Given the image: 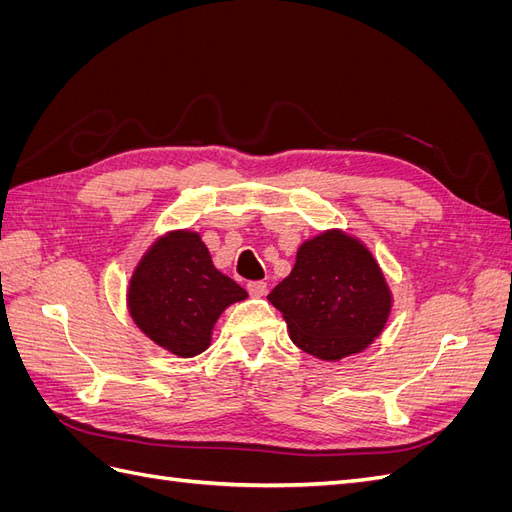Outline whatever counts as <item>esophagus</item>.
Here are the masks:
<instances>
[{"instance_id": "esophagus-1", "label": "esophagus", "mask_w": 512, "mask_h": 512, "mask_svg": "<svg viewBox=\"0 0 512 512\" xmlns=\"http://www.w3.org/2000/svg\"><path fill=\"white\" fill-rule=\"evenodd\" d=\"M247 292H250V297L260 299V297H265V294H267V284L265 282H250V284H247Z\"/></svg>"}]
</instances>
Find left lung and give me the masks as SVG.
<instances>
[{
	"label": "left lung",
	"instance_id": "1",
	"mask_svg": "<svg viewBox=\"0 0 512 512\" xmlns=\"http://www.w3.org/2000/svg\"><path fill=\"white\" fill-rule=\"evenodd\" d=\"M269 301L280 309L292 342L322 361L365 350L384 329L391 292L365 245L324 232L299 247L292 273Z\"/></svg>",
	"mask_w": 512,
	"mask_h": 512
}]
</instances>
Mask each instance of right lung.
I'll return each instance as SVG.
<instances>
[{"instance_id":"right-lung-1","label":"right lung","mask_w":512,"mask_h":512,"mask_svg":"<svg viewBox=\"0 0 512 512\" xmlns=\"http://www.w3.org/2000/svg\"><path fill=\"white\" fill-rule=\"evenodd\" d=\"M247 292L213 267L207 245L196 232L160 239L136 267L128 307L149 339L177 356L207 350L215 320Z\"/></svg>"}]
</instances>
